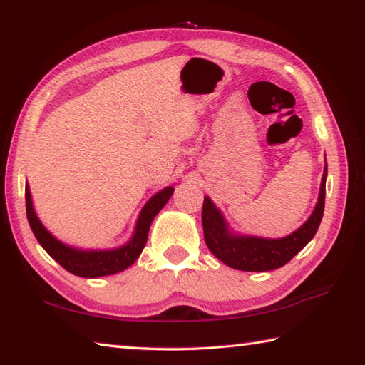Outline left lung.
Wrapping results in <instances>:
<instances>
[{
  "label": "left lung",
  "mask_w": 365,
  "mask_h": 365,
  "mask_svg": "<svg viewBox=\"0 0 365 365\" xmlns=\"http://www.w3.org/2000/svg\"><path fill=\"white\" fill-rule=\"evenodd\" d=\"M326 178L327 164L324 165L319 197L313 214L292 235L277 240L235 233L214 201L204 196L202 230L209 250L230 268L241 271H271L284 267L313 240L319 228L326 202Z\"/></svg>",
  "instance_id": "obj_1"
}]
</instances>
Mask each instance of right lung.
<instances>
[{"label": "right lung", "mask_w": 365, "mask_h": 365, "mask_svg": "<svg viewBox=\"0 0 365 365\" xmlns=\"http://www.w3.org/2000/svg\"><path fill=\"white\" fill-rule=\"evenodd\" d=\"M172 193H174V188L165 187L151 196L137 217L135 230L130 240L115 249H79L58 241L38 218L33 207L29 183L25 185L26 218L38 242L62 268L79 277H102L121 273L137 260L147 244L151 222L158 212L168 204Z\"/></svg>", "instance_id": "add662e5"}]
</instances>
